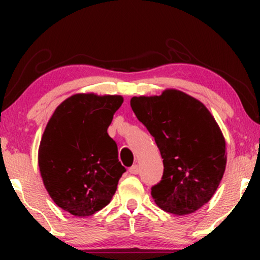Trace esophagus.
Listing matches in <instances>:
<instances>
[{
	"mask_svg": "<svg viewBox=\"0 0 260 260\" xmlns=\"http://www.w3.org/2000/svg\"><path fill=\"white\" fill-rule=\"evenodd\" d=\"M129 173L134 174V175H136V174L140 173V168H138L137 165H134L133 167H130V168H129Z\"/></svg>",
	"mask_w": 260,
	"mask_h": 260,
	"instance_id": "34e87169",
	"label": "esophagus"
}]
</instances>
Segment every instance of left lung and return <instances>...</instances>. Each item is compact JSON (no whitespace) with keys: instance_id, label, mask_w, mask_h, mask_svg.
<instances>
[{"instance_id":"obj_1","label":"left lung","mask_w":260,"mask_h":260,"mask_svg":"<svg viewBox=\"0 0 260 260\" xmlns=\"http://www.w3.org/2000/svg\"><path fill=\"white\" fill-rule=\"evenodd\" d=\"M130 105L163 158L162 180L151 188L156 205L176 215L198 211L214 195L226 168V142L214 117L175 88L133 97Z\"/></svg>"}]
</instances>
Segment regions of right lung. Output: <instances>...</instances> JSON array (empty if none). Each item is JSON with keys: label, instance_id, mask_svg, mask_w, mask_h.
<instances>
[{"label": "right lung", "instance_id": "add662e5", "mask_svg": "<svg viewBox=\"0 0 260 260\" xmlns=\"http://www.w3.org/2000/svg\"><path fill=\"white\" fill-rule=\"evenodd\" d=\"M122 95L77 93L49 118L39 147L46 190L63 211L90 216L110 204L125 168L108 127Z\"/></svg>", "mask_w": 260, "mask_h": 260}]
</instances>
